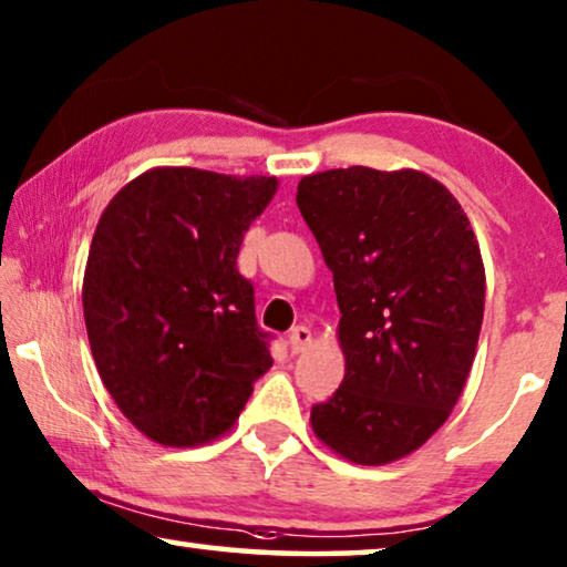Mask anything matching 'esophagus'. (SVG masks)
<instances>
[{
    "label": "esophagus",
    "instance_id": "1",
    "mask_svg": "<svg viewBox=\"0 0 567 567\" xmlns=\"http://www.w3.org/2000/svg\"><path fill=\"white\" fill-rule=\"evenodd\" d=\"M311 342V330L303 324H297L293 330L289 332V344H291V352H303L307 350V344Z\"/></svg>",
    "mask_w": 567,
    "mask_h": 567
}]
</instances>
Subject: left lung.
Listing matches in <instances>:
<instances>
[{
    "label": "left lung",
    "mask_w": 567,
    "mask_h": 567,
    "mask_svg": "<svg viewBox=\"0 0 567 567\" xmlns=\"http://www.w3.org/2000/svg\"><path fill=\"white\" fill-rule=\"evenodd\" d=\"M297 204L340 303L344 379L311 426L358 465L422 447L453 412L483 322L478 240L461 204L420 171L303 176Z\"/></svg>",
    "instance_id": "obj_1"
}]
</instances>
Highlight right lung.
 Wrapping results in <instances>:
<instances>
[{"label": "right lung", "mask_w": 567, "mask_h": 567, "mask_svg": "<svg viewBox=\"0 0 567 567\" xmlns=\"http://www.w3.org/2000/svg\"><path fill=\"white\" fill-rule=\"evenodd\" d=\"M276 178L153 168L106 204L84 274L94 363L120 412L168 447L225 434L274 358L237 270Z\"/></svg>", "instance_id": "1"}]
</instances>
